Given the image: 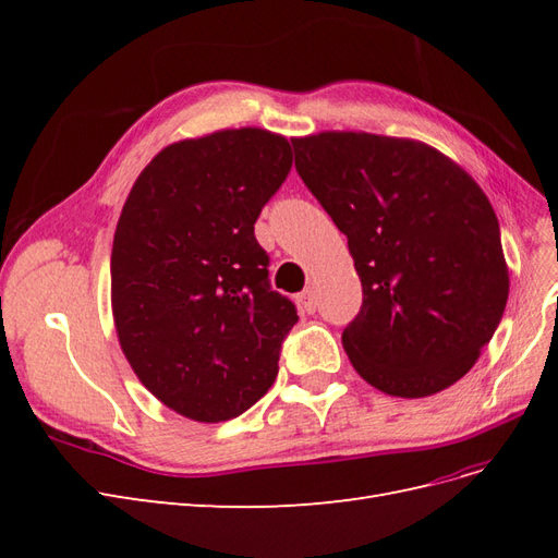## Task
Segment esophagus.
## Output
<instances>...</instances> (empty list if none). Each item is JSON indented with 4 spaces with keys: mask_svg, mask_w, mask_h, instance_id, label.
I'll return each instance as SVG.
<instances>
[{
    "mask_svg": "<svg viewBox=\"0 0 558 558\" xmlns=\"http://www.w3.org/2000/svg\"><path fill=\"white\" fill-rule=\"evenodd\" d=\"M298 305H300L302 310H305L307 314H314V312H316V307H318V298H316V291L312 289V286H310V289H305V291H302V293L298 295Z\"/></svg>",
    "mask_w": 558,
    "mask_h": 558,
    "instance_id": "esophagus-1",
    "label": "esophagus"
}]
</instances>
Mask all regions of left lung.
Listing matches in <instances>:
<instances>
[{
	"label": "left lung",
	"mask_w": 558,
	"mask_h": 558,
	"mask_svg": "<svg viewBox=\"0 0 558 558\" xmlns=\"http://www.w3.org/2000/svg\"><path fill=\"white\" fill-rule=\"evenodd\" d=\"M295 170L347 234L363 305L342 344L379 391L426 398L459 381L510 293L492 202L424 142L367 132L291 140Z\"/></svg>",
	"instance_id": "obj_1"
}]
</instances>
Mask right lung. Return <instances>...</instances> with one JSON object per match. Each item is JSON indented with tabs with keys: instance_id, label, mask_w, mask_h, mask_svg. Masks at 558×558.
<instances>
[{
	"instance_id": "add662e5",
	"label": "right lung",
	"mask_w": 558,
	"mask_h": 558,
	"mask_svg": "<svg viewBox=\"0 0 558 558\" xmlns=\"http://www.w3.org/2000/svg\"><path fill=\"white\" fill-rule=\"evenodd\" d=\"M293 165L260 128L162 148L134 181L111 248V310L134 375L202 424L246 412L279 373L295 305L253 234Z\"/></svg>"
}]
</instances>
